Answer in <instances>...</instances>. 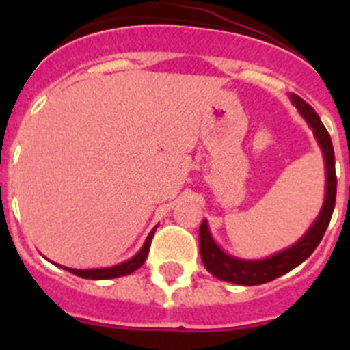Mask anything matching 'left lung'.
Listing matches in <instances>:
<instances>
[{"mask_svg":"<svg viewBox=\"0 0 350 350\" xmlns=\"http://www.w3.org/2000/svg\"><path fill=\"white\" fill-rule=\"evenodd\" d=\"M291 101L298 108L299 116L305 119L308 128L314 133L317 145L321 147V152L324 157V166H326V194H324V203L321 206L319 215L315 217L308 231L299 238L298 242L293 243L287 249L280 250L277 254L265 259H240L228 254L217 242L213 240L210 233L208 222L205 221L200 226V254L206 270L224 280V282L238 284V286H259L275 280L280 275L295 270L298 265H301L308 256L315 250L323 240L324 231L332 221V213L335 208L336 200V175H335V152H333V144L329 138V133L326 131L324 124L321 122L319 116L315 113L314 108L303 101L299 96L289 94Z\"/></svg>","mask_w":350,"mask_h":350,"instance_id":"left-lung-1","label":"left lung"}]
</instances>
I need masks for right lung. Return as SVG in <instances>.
I'll list each match as a JSON object with an SVG mask.
<instances>
[{"instance_id": "1", "label": "right lung", "mask_w": 350, "mask_h": 350, "mask_svg": "<svg viewBox=\"0 0 350 350\" xmlns=\"http://www.w3.org/2000/svg\"><path fill=\"white\" fill-rule=\"evenodd\" d=\"M157 228V226H156ZM156 228H154L150 233H148L147 240L144 242L142 249L138 250L137 254L133 256L128 261L120 262V265H116V267H108V268H91V270H75V268H66L61 267L64 270H68L70 273L77 275V277H82V279H91V280H108V279H116V277H124V275L133 273L135 270L142 267L147 259L148 249H150V242H152V237L156 233Z\"/></svg>"}]
</instances>
